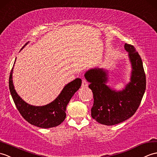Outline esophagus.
I'll return each instance as SVG.
<instances>
[{
    "label": "esophagus",
    "instance_id": "1",
    "mask_svg": "<svg viewBox=\"0 0 157 157\" xmlns=\"http://www.w3.org/2000/svg\"><path fill=\"white\" fill-rule=\"evenodd\" d=\"M82 87H87V86H88V82L86 81V79H82Z\"/></svg>",
    "mask_w": 157,
    "mask_h": 157
}]
</instances>
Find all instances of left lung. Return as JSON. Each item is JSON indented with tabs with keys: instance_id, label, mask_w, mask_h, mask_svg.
Segmentation results:
<instances>
[{
	"instance_id": "obj_1",
	"label": "left lung",
	"mask_w": 157,
	"mask_h": 157,
	"mask_svg": "<svg viewBox=\"0 0 157 157\" xmlns=\"http://www.w3.org/2000/svg\"><path fill=\"white\" fill-rule=\"evenodd\" d=\"M124 48L132 68L131 81L125 89L116 91L109 87L106 85L107 74L103 68L90 69L85 74L93 94L91 116L107 126L120 124L133 116L145 92L146 75L140 55L132 45L125 44Z\"/></svg>"
}]
</instances>
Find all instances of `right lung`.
I'll list each match as a JSON object with an SVG mask.
<instances>
[{
  "instance_id": "1",
  "label": "right lung",
  "mask_w": 157,
  "mask_h": 157,
  "mask_svg": "<svg viewBox=\"0 0 157 157\" xmlns=\"http://www.w3.org/2000/svg\"><path fill=\"white\" fill-rule=\"evenodd\" d=\"M27 44L24 45L22 49ZM13 69L9 76V90L13 101L22 117L29 124L41 128H53L60 125L67 116L66 109L70 100L81 87V79L76 78L69 82L52 103L44 106H33L24 101L15 91L13 83Z\"/></svg>"
}]
</instances>
